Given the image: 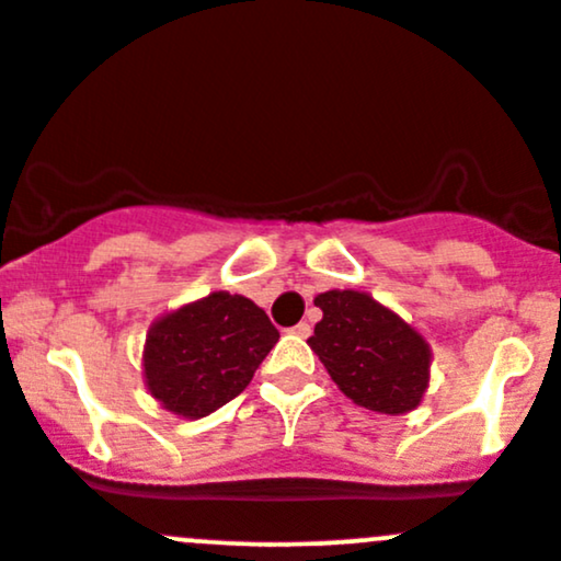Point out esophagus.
Segmentation results:
<instances>
[{"mask_svg":"<svg viewBox=\"0 0 561 561\" xmlns=\"http://www.w3.org/2000/svg\"><path fill=\"white\" fill-rule=\"evenodd\" d=\"M291 334H297V337H310V323L299 321L297 327H291Z\"/></svg>","mask_w":561,"mask_h":561,"instance_id":"esophagus-1","label":"esophagus"}]
</instances>
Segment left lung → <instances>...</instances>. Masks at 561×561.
<instances>
[{
    "label": "left lung",
    "instance_id": "1",
    "mask_svg": "<svg viewBox=\"0 0 561 561\" xmlns=\"http://www.w3.org/2000/svg\"><path fill=\"white\" fill-rule=\"evenodd\" d=\"M323 319L310 348L345 397L375 413L413 410L430 383V345L415 329L365 291L316 297Z\"/></svg>",
    "mask_w": 561,
    "mask_h": 561
}]
</instances>
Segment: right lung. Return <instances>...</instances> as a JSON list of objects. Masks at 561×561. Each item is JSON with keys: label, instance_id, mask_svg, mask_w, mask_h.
<instances>
[{"label": "right lung", "instance_id": "add662e5", "mask_svg": "<svg viewBox=\"0 0 561 561\" xmlns=\"http://www.w3.org/2000/svg\"><path fill=\"white\" fill-rule=\"evenodd\" d=\"M280 332L240 294L213 291L164 316L146 340V383L167 410L202 419L251 383Z\"/></svg>", "mask_w": 561, "mask_h": 561}]
</instances>
